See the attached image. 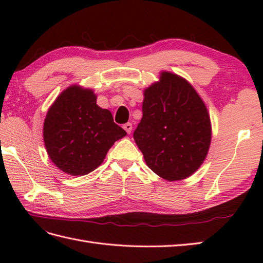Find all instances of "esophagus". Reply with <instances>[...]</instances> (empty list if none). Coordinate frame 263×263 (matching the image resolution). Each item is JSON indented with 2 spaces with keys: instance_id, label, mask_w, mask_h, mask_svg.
I'll return each instance as SVG.
<instances>
[{
  "instance_id": "esophagus-1",
  "label": "esophagus",
  "mask_w": 263,
  "mask_h": 263,
  "mask_svg": "<svg viewBox=\"0 0 263 263\" xmlns=\"http://www.w3.org/2000/svg\"><path fill=\"white\" fill-rule=\"evenodd\" d=\"M123 127H124V130L126 131L127 135H130V133L132 132V124H131V123H126V124H124V126H123Z\"/></svg>"
}]
</instances>
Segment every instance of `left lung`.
I'll return each mask as SVG.
<instances>
[{
	"mask_svg": "<svg viewBox=\"0 0 263 263\" xmlns=\"http://www.w3.org/2000/svg\"><path fill=\"white\" fill-rule=\"evenodd\" d=\"M143 95L142 119L133 133L137 146L158 176L184 180L203 163L210 147L205 105L185 79L166 71Z\"/></svg>",
	"mask_w": 263,
	"mask_h": 263,
	"instance_id": "8db88e82",
	"label": "left lung"
}]
</instances>
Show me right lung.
Masks as SVG:
<instances>
[{
    "label": "right lung",
    "mask_w": 263,
    "mask_h": 263,
    "mask_svg": "<svg viewBox=\"0 0 263 263\" xmlns=\"http://www.w3.org/2000/svg\"><path fill=\"white\" fill-rule=\"evenodd\" d=\"M96 99L91 89L74 85L61 92L47 111L44 142L49 158L66 174H89L114 142L126 136Z\"/></svg>",
    "instance_id": "obj_1"
}]
</instances>
